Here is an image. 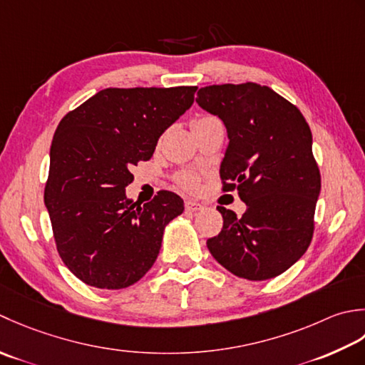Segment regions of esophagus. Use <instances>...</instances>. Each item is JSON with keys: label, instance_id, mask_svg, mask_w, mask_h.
I'll use <instances>...</instances> for the list:
<instances>
[{"label": "esophagus", "instance_id": "34e87169", "mask_svg": "<svg viewBox=\"0 0 365 365\" xmlns=\"http://www.w3.org/2000/svg\"><path fill=\"white\" fill-rule=\"evenodd\" d=\"M203 210V205H200L195 200H185V211L195 214L198 211Z\"/></svg>", "mask_w": 365, "mask_h": 365}]
</instances>
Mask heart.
I'll list each match as a JSON object with an SVG mask.
<instances>
[{"mask_svg":"<svg viewBox=\"0 0 365 365\" xmlns=\"http://www.w3.org/2000/svg\"><path fill=\"white\" fill-rule=\"evenodd\" d=\"M203 118H206V116H203ZM176 182L184 189L193 190L198 185V176L192 172H181L180 175H176Z\"/></svg>","mask_w":365,"mask_h":365,"instance_id":"obj_1","label":"heart"}]
</instances>
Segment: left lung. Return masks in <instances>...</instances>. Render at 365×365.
Masks as SVG:
<instances>
[{"label":"left lung","mask_w":365,"mask_h":365,"mask_svg":"<svg viewBox=\"0 0 365 365\" xmlns=\"http://www.w3.org/2000/svg\"><path fill=\"white\" fill-rule=\"evenodd\" d=\"M197 103L225 124L222 190H237L247 206L241 217L217 206L224 227L206 241L207 249L237 277H277L306 254L315 228L322 176L306 118L252 81L200 88Z\"/></svg>","instance_id":"1"}]
</instances>
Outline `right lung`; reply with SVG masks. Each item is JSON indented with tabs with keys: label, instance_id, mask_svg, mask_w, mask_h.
<instances>
[{
	"label": "right lung",
	"instance_id": "1",
	"mask_svg": "<svg viewBox=\"0 0 365 365\" xmlns=\"http://www.w3.org/2000/svg\"><path fill=\"white\" fill-rule=\"evenodd\" d=\"M197 86L107 88L69 111L53 135L43 190L56 250L89 287L135 284L159 255L163 228L184 211L159 190L143 206L125 197L130 170L193 103Z\"/></svg>",
	"mask_w": 365,
	"mask_h": 365
}]
</instances>
